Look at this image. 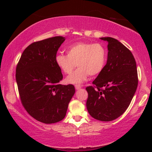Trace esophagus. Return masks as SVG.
I'll use <instances>...</instances> for the list:
<instances>
[{
  "label": "esophagus",
  "mask_w": 152,
  "mask_h": 152,
  "mask_svg": "<svg viewBox=\"0 0 152 152\" xmlns=\"http://www.w3.org/2000/svg\"><path fill=\"white\" fill-rule=\"evenodd\" d=\"M75 89H77V90H79V89H80L81 88H82V86L79 84H76L75 86Z\"/></svg>",
  "instance_id": "esophagus-1"
}]
</instances>
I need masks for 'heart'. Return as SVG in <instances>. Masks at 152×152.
<instances>
[{"instance_id": "heart-1", "label": "heart", "mask_w": 152, "mask_h": 152, "mask_svg": "<svg viewBox=\"0 0 152 152\" xmlns=\"http://www.w3.org/2000/svg\"><path fill=\"white\" fill-rule=\"evenodd\" d=\"M68 55L57 54L55 63L64 73L70 74L77 64L79 68L66 78L70 84H79L88 75L95 77L100 74L107 60V50L99 43L77 42L68 48Z\"/></svg>"}]
</instances>
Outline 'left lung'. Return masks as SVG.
<instances>
[{"label": "left lung", "mask_w": 152, "mask_h": 152, "mask_svg": "<svg viewBox=\"0 0 152 152\" xmlns=\"http://www.w3.org/2000/svg\"><path fill=\"white\" fill-rule=\"evenodd\" d=\"M108 42L107 62L102 72L87 86L86 108L95 119L111 121L126 111L138 86L136 60L127 48L111 37H102Z\"/></svg>", "instance_id": "obj_1"}]
</instances>
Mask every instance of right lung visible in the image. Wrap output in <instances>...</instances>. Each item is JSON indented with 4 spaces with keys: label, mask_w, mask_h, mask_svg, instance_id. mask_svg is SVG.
Here are the masks:
<instances>
[{
    "label": "right lung",
    "mask_w": 152,
    "mask_h": 152,
    "mask_svg": "<svg viewBox=\"0 0 152 152\" xmlns=\"http://www.w3.org/2000/svg\"><path fill=\"white\" fill-rule=\"evenodd\" d=\"M65 41L54 37L31 43L22 53L16 68L20 101L26 111L45 124L65 118L75 92L73 85H61V70L55 63L58 49Z\"/></svg>",
    "instance_id": "right-lung-1"
}]
</instances>
